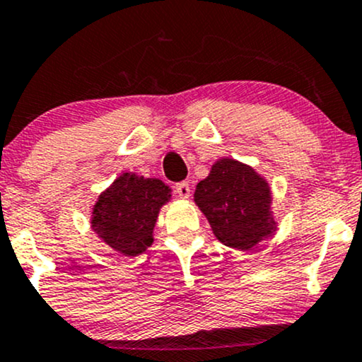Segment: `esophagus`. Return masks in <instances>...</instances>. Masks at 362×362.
<instances>
[{
    "instance_id": "esophagus-1",
    "label": "esophagus",
    "mask_w": 362,
    "mask_h": 362,
    "mask_svg": "<svg viewBox=\"0 0 362 362\" xmlns=\"http://www.w3.org/2000/svg\"><path fill=\"white\" fill-rule=\"evenodd\" d=\"M175 192L180 195L182 199H189L190 187H189V184H187V182H180V184L175 185Z\"/></svg>"
}]
</instances>
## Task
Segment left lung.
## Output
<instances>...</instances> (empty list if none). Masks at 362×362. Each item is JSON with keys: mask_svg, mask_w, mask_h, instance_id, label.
<instances>
[{"mask_svg": "<svg viewBox=\"0 0 362 362\" xmlns=\"http://www.w3.org/2000/svg\"><path fill=\"white\" fill-rule=\"evenodd\" d=\"M194 202L216 238L235 250H252L277 231L271 185L235 158L214 161L209 175L195 187Z\"/></svg>", "mask_w": 362, "mask_h": 362, "instance_id": "8db88e82", "label": "left lung"}]
</instances>
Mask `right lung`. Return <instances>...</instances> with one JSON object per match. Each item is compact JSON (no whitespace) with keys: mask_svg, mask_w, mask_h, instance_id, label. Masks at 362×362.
I'll return each mask as SVG.
<instances>
[{"mask_svg":"<svg viewBox=\"0 0 362 362\" xmlns=\"http://www.w3.org/2000/svg\"><path fill=\"white\" fill-rule=\"evenodd\" d=\"M170 199L172 189L160 178L124 172L95 201L91 230L112 250L126 257L141 255L155 242L158 214Z\"/></svg>","mask_w":362,"mask_h":362,"instance_id":"obj_1","label":"right lung"}]
</instances>
